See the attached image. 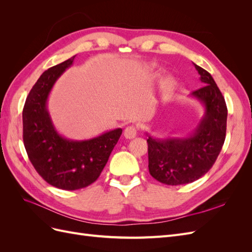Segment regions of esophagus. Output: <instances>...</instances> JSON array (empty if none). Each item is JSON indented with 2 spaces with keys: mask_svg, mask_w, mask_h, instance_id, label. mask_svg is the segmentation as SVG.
I'll list each match as a JSON object with an SVG mask.
<instances>
[{
  "mask_svg": "<svg viewBox=\"0 0 252 252\" xmlns=\"http://www.w3.org/2000/svg\"><path fill=\"white\" fill-rule=\"evenodd\" d=\"M138 134V129L134 126H128L124 130V136L126 139H133Z\"/></svg>",
  "mask_w": 252,
  "mask_h": 252,
  "instance_id": "1",
  "label": "esophagus"
}]
</instances>
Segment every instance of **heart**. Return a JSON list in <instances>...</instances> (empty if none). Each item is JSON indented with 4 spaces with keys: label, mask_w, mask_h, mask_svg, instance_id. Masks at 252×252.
I'll use <instances>...</instances> for the list:
<instances>
[{
    "label": "heart",
    "mask_w": 252,
    "mask_h": 252,
    "mask_svg": "<svg viewBox=\"0 0 252 252\" xmlns=\"http://www.w3.org/2000/svg\"><path fill=\"white\" fill-rule=\"evenodd\" d=\"M173 86V81L171 80V79H168L167 80V82H166V88H171Z\"/></svg>",
    "instance_id": "heart-1"
}]
</instances>
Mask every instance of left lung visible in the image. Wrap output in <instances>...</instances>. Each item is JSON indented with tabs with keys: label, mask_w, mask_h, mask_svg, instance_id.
Masks as SVG:
<instances>
[{
	"label": "left lung",
	"mask_w": 252,
	"mask_h": 252,
	"mask_svg": "<svg viewBox=\"0 0 252 252\" xmlns=\"http://www.w3.org/2000/svg\"><path fill=\"white\" fill-rule=\"evenodd\" d=\"M202 87L191 96L204 106V116L187 138L156 139L148 133V168L166 185H184L202 178L215 164L226 135L227 107L211 74L194 64Z\"/></svg>",
	"instance_id": "1"
}]
</instances>
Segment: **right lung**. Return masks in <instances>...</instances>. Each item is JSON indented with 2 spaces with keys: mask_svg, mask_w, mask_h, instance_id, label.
Masks as SVG:
<instances>
[{
  "mask_svg": "<svg viewBox=\"0 0 252 252\" xmlns=\"http://www.w3.org/2000/svg\"><path fill=\"white\" fill-rule=\"evenodd\" d=\"M75 56L42 73L26 98L23 109V141L30 162L48 184L77 190L93 184L107 163L122 129L89 140H69L53 126L47 100L57 80L69 68Z\"/></svg>",
  "mask_w": 252,
  "mask_h": 252,
  "instance_id": "obj_1",
  "label": "right lung"
}]
</instances>
